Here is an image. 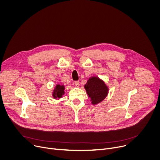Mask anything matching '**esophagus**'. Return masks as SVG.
Returning <instances> with one entry per match:
<instances>
[{"label":"esophagus","mask_w":160,"mask_h":160,"mask_svg":"<svg viewBox=\"0 0 160 160\" xmlns=\"http://www.w3.org/2000/svg\"><path fill=\"white\" fill-rule=\"evenodd\" d=\"M74 83H75V85L77 87H79V86H80V83H79L78 81H75V82H74Z\"/></svg>","instance_id":"1"}]
</instances>
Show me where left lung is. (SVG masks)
I'll return each instance as SVG.
<instances>
[{"instance_id":"1","label":"left lung","mask_w":160,"mask_h":160,"mask_svg":"<svg viewBox=\"0 0 160 160\" xmlns=\"http://www.w3.org/2000/svg\"><path fill=\"white\" fill-rule=\"evenodd\" d=\"M91 103L95 105L102 102L108 94V87L99 77H90L84 86Z\"/></svg>"}]
</instances>
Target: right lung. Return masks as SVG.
Masks as SVG:
<instances>
[{"mask_svg":"<svg viewBox=\"0 0 160 160\" xmlns=\"http://www.w3.org/2000/svg\"><path fill=\"white\" fill-rule=\"evenodd\" d=\"M64 86L58 84L56 85L52 92V96L54 99H60L64 94Z\"/></svg>","mask_w":160,"mask_h":160,"instance_id":"1","label":"right lung"}]
</instances>
